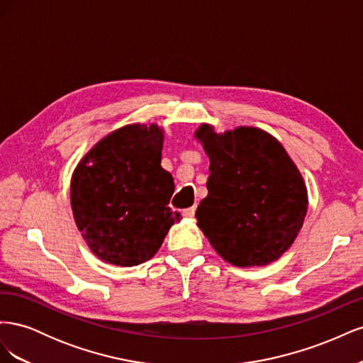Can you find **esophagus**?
<instances>
[{"label":"esophagus","instance_id":"obj_1","mask_svg":"<svg viewBox=\"0 0 363 363\" xmlns=\"http://www.w3.org/2000/svg\"><path fill=\"white\" fill-rule=\"evenodd\" d=\"M195 211H196V207H195V206L188 207V208H184V211H183V215H184V216H188V218H192V216L195 215Z\"/></svg>","mask_w":363,"mask_h":363}]
</instances>
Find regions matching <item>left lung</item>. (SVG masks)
<instances>
[{
  "instance_id": "8db88e82",
  "label": "left lung",
  "mask_w": 363,
  "mask_h": 363,
  "mask_svg": "<svg viewBox=\"0 0 363 363\" xmlns=\"http://www.w3.org/2000/svg\"><path fill=\"white\" fill-rule=\"evenodd\" d=\"M195 136L211 159L208 194L195 213L208 242L236 267L277 260L307 212L306 184L288 152L255 127L218 135L204 124Z\"/></svg>"
}]
</instances>
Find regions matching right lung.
I'll return each mask as SVG.
<instances>
[{
    "instance_id": "obj_1",
    "label": "right lung",
    "mask_w": 363,
    "mask_h": 363,
    "mask_svg": "<svg viewBox=\"0 0 363 363\" xmlns=\"http://www.w3.org/2000/svg\"><path fill=\"white\" fill-rule=\"evenodd\" d=\"M162 144L157 125H125L98 142L74 171V219L94 255L107 263L147 262L180 219L168 206L174 180L160 167Z\"/></svg>"
}]
</instances>
